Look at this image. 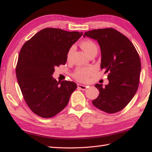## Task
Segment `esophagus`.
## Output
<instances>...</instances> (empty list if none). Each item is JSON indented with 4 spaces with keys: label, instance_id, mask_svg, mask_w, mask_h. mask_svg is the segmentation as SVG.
<instances>
[{
    "label": "esophagus",
    "instance_id": "esophagus-1",
    "mask_svg": "<svg viewBox=\"0 0 152 152\" xmlns=\"http://www.w3.org/2000/svg\"><path fill=\"white\" fill-rule=\"evenodd\" d=\"M77 87H78V88L82 89V90H83V91H84V90H86L87 89V88H88V87H87L86 86L79 84V83H78V85H77Z\"/></svg>",
    "mask_w": 152,
    "mask_h": 152
}]
</instances>
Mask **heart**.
Masks as SVG:
<instances>
[{"instance_id": "1", "label": "heart", "mask_w": 152, "mask_h": 152, "mask_svg": "<svg viewBox=\"0 0 152 152\" xmlns=\"http://www.w3.org/2000/svg\"><path fill=\"white\" fill-rule=\"evenodd\" d=\"M80 46L82 50L88 55L92 53L93 51L97 50V46L94 42L91 40H85L80 44ZM74 51V48L71 47L67 52V59H69ZM95 72V70L91 67H78L74 71L72 74L73 78L77 81L81 82H86L89 81L93 74Z\"/></svg>"}]
</instances>
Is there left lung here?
Listing matches in <instances>:
<instances>
[{
	"instance_id": "8db88e82",
	"label": "left lung",
	"mask_w": 152,
	"mask_h": 152,
	"mask_svg": "<svg viewBox=\"0 0 152 152\" xmlns=\"http://www.w3.org/2000/svg\"><path fill=\"white\" fill-rule=\"evenodd\" d=\"M86 37L97 40L101 51V69L108 73V85L95 86L100 93L93 104L108 114L121 111L133 98L139 85V55L129 39L113 28L87 31Z\"/></svg>"
}]
</instances>
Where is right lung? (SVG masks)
Instances as JSON below:
<instances>
[{"label":"right lung","mask_w":152,"mask_h":152,"mask_svg":"<svg viewBox=\"0 0 152 152\" xmlns=\"http://www.w3.org/2000/svg\"><path fill=\"white\" fill-rule=\"evenodd\" d=\"M82 33L46 28L25 42L19 52L15 73L23 96L32 111L44 118L66 107L77 88L73 82H57L56 66L64 64L69 50Z\"/></svg>","instance_id":"obj_1"}]
</instances>
